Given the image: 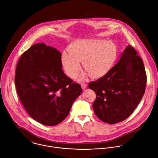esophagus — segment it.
Here are the masks:
<instances>
[{
    "mask_svg": "<svg viewBox=\"0 0 158 158\" xmlns=\"http://www.w3.org/2000/svg\"><path fill=\"white\" fill-rule=\"evenodd\" d=\"M81 87H82V89L83 90L87 88V84H84V83L81 84Z\"/></svg>",
    "mask_w": 158,
    "mask_h": 158,
    "instance_id": "esophagus-1",
    "label": "esophagus"
}]
</instances>
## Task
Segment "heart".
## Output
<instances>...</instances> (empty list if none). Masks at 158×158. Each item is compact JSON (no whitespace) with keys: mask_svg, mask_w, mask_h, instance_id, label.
I'll return each instance as SVG.
<instances>
[{"mask_svg":"<svg viewBox=\"0 0 158 158\" xmlns=\"http://www.w3.org/2000/svg\"><path fill=\"white\" fill-rule=\"evenodd\" d=\"M118 56V48L111 40L82 39L72 42L68 51L61 56L63 66L67 75L74 78L81 70L80 62L86 71L79 81H85L89 75L99 78L106 75L112 68Z\"/></svg>","mask_w":158,"mask_h":158,"instance_id":"1","label":"heart"}]
</instances>
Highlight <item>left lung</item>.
I'll return each instance as SVG.
<instances>
[{"label": "left lung", "instance_id": "8db88e82", "mask_svg": "<svg viewBox=\"0 0 158 158\" xmlns=\"http://www.w3.org/2000/svg\"><path fill=\"white\" fill-rule=\"evenodd\" d=\"M146 83L143 61L134 47L128 45L106 75L89 84L97 96L92 105L95 114L110 124L125 120L140 103Z\"/></svg>", "mask_w": 158, "mask_h": 158}]
</instances>
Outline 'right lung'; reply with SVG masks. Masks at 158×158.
<instances>
[{
	"instance_id": "1",
	"label": "right lung",
	"mask_w": 158,
	"mask_h": 158,
	"mask_svg": "<svg viewBox=\"0 0 158 158\" xmlns=\"http://www.w3.org/2000/svg\"><path fill=\"white\" fill-rule=\"evenodd\" d=\"M61 53L44 43L21 56L15 71L16 92L24 108L37 122L53 126L68 115L82 88L62 70Z\"/></svg>"
}]
</instances>
